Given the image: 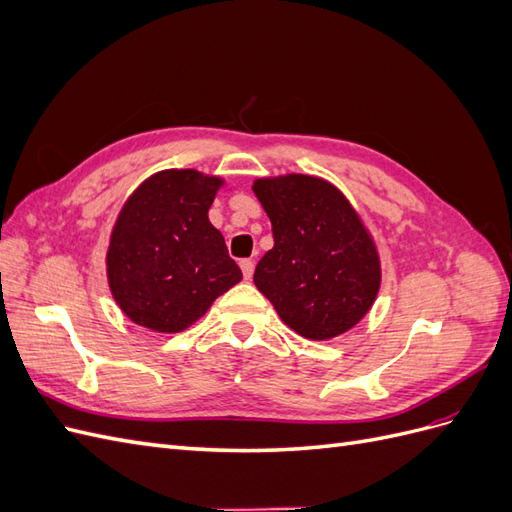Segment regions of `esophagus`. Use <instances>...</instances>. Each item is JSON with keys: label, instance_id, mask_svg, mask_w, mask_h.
I'll use <instances>...</instances> for the list:
<instances>
[{"label": "esophagus", "instance_id": "34e87169", "mask_svg": "<svg viewBox=\"0 0 512 512\" xmlns=\"http://www.w3.org/2000/svg\"><path fill=\"white\" fill-rule=\"evenodd\" d=\"M239 267H241V271H243L245 280H250V277L254 275V260H252V258H243V260L239 262Z\"/></svg>", "mask_w": 512, "mask_h": 512}]
</instances>
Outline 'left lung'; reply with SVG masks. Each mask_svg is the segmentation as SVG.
<instances>
[{
  "label": "left lung",
  "instance_id": "1",
  "mask_svg": "<svg viewBox=\"0 0 512 512\" xmlns=\"http://www.w3.org/2000/svg\"><path fill=\"white\" fill-rule=\"evenodd\" d=\"M252 190L275 241L254 271L256 288L307 339L350 331L382 280L378 247L350 200L333 183L299 173L256 179Z\"/></svg>",
  "mask_w": 512,
  "mask_h": 512
}]
</instances>
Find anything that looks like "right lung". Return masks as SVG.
Returning a JSON list of instances; mask_svg holds the SVG:
<instances>
[{
    "mask_svg": "<svg viewBox=\"0 0 512 512\" xmlns=\"http://www.w3.org/2000/svg\"><path fill=\"white\" fill-rule=\"evenodd\" d=\"M222 177L168 168L123 203L106 252V277L119 309L158 333H179L243 280L209 207Z\"/></svg>",
    "mask_w": 512,
    "mask_h": 512,
    "instance_id": "obj_1",
    "label": "right lung"
}]
</instances>
